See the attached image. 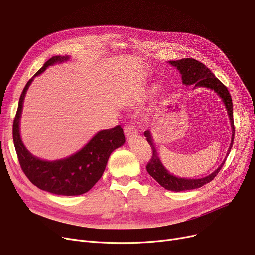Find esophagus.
Here are the masks:
<instances>
[{
    "label": "esophagus",
    "instance_id": "obj_1",
    "mask_svg": "<svg viewBox=\"0 0 255 255\" xmlns=\"http://www.w3.org/2000/svg\"><path fill=\"white\" fill-rule=\"evenodd\" d=\"M124 132H125V135H126L127 137H131L132 135H136L137 129L135 128L134 125L127 124V125L124 127Z\"/></svg>",
    "mask_w": 255,
    "mask_h": 255
}]
</instances>
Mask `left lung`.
Masks as SVG:
<instances>
[{
  "mask_svg": "<svg viewBox=\"0 0 255 255\" xmlns=\"http://www.w3.org/2000/svg\"><path fill=\"white\" fill-rule=\"evenodd\" d=\"M169 62H170V64L175 66V68H177V70L180 72L183 84H185V85H193L194 84L195 87H197V86L207 87V88H209V90L215 91L221 98H222V100L227 109V113H228L229 120L231 123V128H232L231 143H230L229 150L226 155V157H227L232 145H234V139H235L234 109H232L231 96L227 90V87L217 78V77L212 73V71H210L205 64H203L202 62L198 61L196 59L183 58L180 60H170ZM143 134H145V136L147 137V141L149 142V145L152 149L151 159L149 160V162L146 165L147 172L162 187H164L165 190L173 191V192H182V191L195 190V189H198V187H201L215 178V177L218 175V173L220 172V170L222 169V167L226 161V158H225L224 161L221 163L220 167L214 173H212L206 177H203V178H200V179L178 178V177L173 176L172 174H170L162 165V163L158 157V153H157L156 149H155L150 131L149 130L145 131V133Z\"/></svg>",
  "mask_w": 255,
  "mask_h": 255,
  "instance_id": "left-lung-1",
  "label": "left lung"
}]
</instances>
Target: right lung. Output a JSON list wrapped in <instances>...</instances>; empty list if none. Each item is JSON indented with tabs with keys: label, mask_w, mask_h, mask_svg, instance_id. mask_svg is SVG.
I'll use <instances>...</instances> for the list:
<instances>
[{
	"label": "right lung",
	"mask_w": 255,
	"mask_h": 255,
	"mask_svg": "<svg viewBox=\"0 0 255 255\" xmlns=\"http://www.w3.org/2000/svg\"><path fill=\"white\" fill-rule=\"evenodd\" d=\"M68 59V56H53L45 62L34 77L42 73L48 66ZM32 81L33 78L24 87L13 120V142L20 168L27 178L42 191L62 196L82 195L90 191L101 178L112 152L124 145L123 129L117 125L112 129L98 132L84 148L68 158L46 161L33 156L25 148L19 135V119L23 102Z\"/></svg>",
	"instance_id": "1"
}]
</instances>
